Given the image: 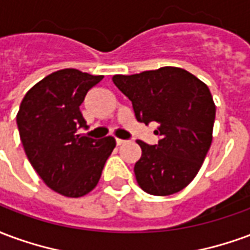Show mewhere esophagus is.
I'll return each instance as SVG.
<instances>
[{"label":"esophagus","instance_id":"esophagus-1","mask_svg":"<svg viewBox=\"0 0 250 250\" xmlns=\"http://www.w3.org/2000/svg\"><path fill=\"white\" fill-rule=\"evenodd\" d=\"M125 141H123V139H116V145L118 146H120V145H125Z\"/></svg>","mask_w":250,"mask_h":250}]
</instances>
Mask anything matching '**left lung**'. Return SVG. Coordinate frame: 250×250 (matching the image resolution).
I'll return each instance as SVG.
<instances>
[{"label": "left lung", "instance_id": "left-lung-1", "mask_svg": "<svg viewBox=\"0 0 250 250\" xmlns=\"http://www.w3.org/2000/svg\"><path fill=\"white\" fill-rule=\"evenodd\" d=\"M112 82L132 103L138 122H157V145L136 141L138 185L152 195H170L197 175L211 145L215 105L208 85L177 66L136 75H115Z\"/></svg>", "mask_w": 250, "mask_h": 250}]
</instances>
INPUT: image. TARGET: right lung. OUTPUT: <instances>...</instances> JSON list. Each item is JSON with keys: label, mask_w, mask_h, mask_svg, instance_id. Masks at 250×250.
<instances>
[{"label": "right lung", "mask_w": 250, "mask_h": 250, "mask_svg": "<svg viewBox=\"0 0 250 250\" xmlns=\"http://www.w3.org/2000/svg\"><path fill=\"white\" fill-rule=\"evenodd\" d=\"M103 76L66 68L30 88L17 114L20 138L36 173L48 188L77 198L98 185L115 139L77 135L88 128L80 112L87 92Z\"/></svg>", "instance_id": "1"}]
</instances>
